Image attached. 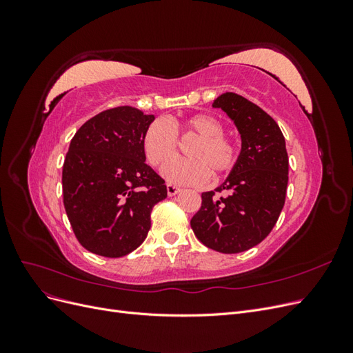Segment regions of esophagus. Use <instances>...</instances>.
<instances>
[{
    "label": "esophagus",
    "instance_id": "esophagus-1",
    "mask_svg": "<svg viewBox=\"0 0 353 353\" xmlns=\"http://www.w3.org/2000/svg\"><path fill=\"white\" fill-rule=\"evenodd\" d=\"M166 190H168V196H176L179 191H181V188L179 187H176V185H174V184H168L166 185Z\"/></svg>",
    "mask_w": 353,
    "mask_h": 353
}]
</instances>
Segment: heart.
Segmentation results:
<instances>
[{
  "label": "heart",
  "mask_w": 353,
  "mask_h": 353,
  "mask_svg": "<svg viewBox=\"0 0 353 353\" xmlns=\"http://www.w3.org/2000/svg\"><path fill=\"white\" fill-rule=\"evenodd\" d=\"M193 138L185 147L187 159H174L163 166V176L172 184L194 185L208 176L228 174L239 160V145L223 134V123L216 116L199 113L184 121L170 123L156 119L143 134V152L152 166L163 165L178 150V140Z\"/></svg>",
  "instance_id": "obj_1"
}]
</instances>
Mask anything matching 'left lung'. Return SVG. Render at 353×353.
<instances>
[{
  "mask_svg": "<svg viewBox=\"0 0 353 353\" xmlns=\"http://www.w3.org/2000/svg\"><path fill=\"white\" fill-rule=\"evenodd\" d=\"M241 134V153L225 183L201 194L191 218L196 237L221 253H240L259 244L272 231L283 210L288 156L284 135L272 117L239 94L213 101Z\"/></svg>",
  "mask_w": 353,
  "mask_h": 353,
  "instance_id": "obj_1",
  "label": "left lung"
}]
</instances>
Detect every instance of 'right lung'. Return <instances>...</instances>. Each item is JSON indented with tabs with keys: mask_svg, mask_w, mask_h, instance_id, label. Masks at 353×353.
Returning <instances> with one entry per match:
<instances>
[{
	"mask_svg": "<svg viewBox=\"0 0 353 353\" xmlns=\"http://www.w3.org/2000/svg\"><path fill=\"white\" fill-rule=\"evenodd\" d=\"M153 114L121 105L85 122L63 163V203L82 248L122 258L152 227L153 206L168 196L165 179L145 163L143 134Z\"/></svg>",
	"mask_w": 353,
	"mask_h": 353,
	"instance_id": "add662e5",
	"label": "right lung"
}]
</instances>
